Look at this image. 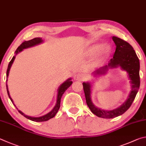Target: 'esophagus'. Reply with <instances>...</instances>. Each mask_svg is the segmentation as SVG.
<instances>
[{"label":"esophagus","mask_w":146,"mask_h":146,"mask_svg":"<svg viewBox=\"0 0 146 146\" xmlns=\"http://www.w3.org/2000/svg\"><path fill=\"white\" fill-rule=\"evenodd\" d=\"M84 78H85L83 74H78L74 76V80L76 81H83Z\"/></svg>","instance_id":"esophagus-1"}]
</instances>
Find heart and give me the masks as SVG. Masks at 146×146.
I'll return each mask as SVG.
<instances>
[{
    "label": "heart",
    "mask_w": 146,
    "mask_h": 146,
    "mask_svg": "<svg viewBox=\"0 0 146 146\" xmlns=\"http://www.w3.org/2000/svg\"><path fill=\"white\" fill-rule=\"evenodd\" d=\"M99 46L98 45H94L91 46L89 48L88 53L90 54H94V53L96 52V51L99 49ZM111 48L108 45H103L99 48V54L100 56H106L109 54V53L110 52Z\"/></svg>",
    "instance_id": "obj_1"
}]
</instances>
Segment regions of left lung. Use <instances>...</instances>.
<instances>
[{
    "label": "left lung",
    "mask_w": 146,
    "mask_h": 146,
    "mask_svg": "<svg viewBox=\"0 0 146 146\" xmlns=\"http://www.w3.org/2000/svg\"><path fill=\"white\" fill-rule=\"evenodd\" d=\"M116 45V49L108 65L97 69L93 74L97 76L104 75L108 68H114L121 66L122 70L128 74L131 85V90L126 101L118 108L112 110H104L96 107L91 99V85L88 82L83 83L86 104L91 111L96 116L104 119H112L118 117L126 112L133 102L140 87V62L136 52L132 46L126 41L117 36L112 37Z\"/></svg>",
    "instance_id": "8db88e82"
}]
</instances>
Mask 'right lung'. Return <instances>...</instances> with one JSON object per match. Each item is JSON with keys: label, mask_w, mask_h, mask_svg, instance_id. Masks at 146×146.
I'll return each mask as SVG.
<instances>
[{"label": "right lung", "mask_w": 146, "mask_h": 146, "mask_svg": "<svg viewBox=\"0 0 146 146\" xmlns=\"http://www.w3.org/2000/svg\"><path fill=\"white\" fill-rule=\"evenodd\" d=\"M42 42H43V40L42 39V38H33V39L29 40V41H24V42L22 43V44L17 48V49L16 50V51H15V56H16L17 54H19L20 52H21V51L23 50V49H24V48H29V47H33V46L40 44V43H42ZM15 56H14L13 57V58L11 59V60L10 61V62H9V65H8V67H7V72H6V77H7L6 82L7 81V78H8V76H9L10 68H11L12 64H13V61H14L15 59ZM72 81H71V78H69L60 86V87H59L58 89L57 101H56V105H55L54 107V108L52 110H51L49 112V113H47L46 115H43L42 117H33L28 116V115H25L21 111L19 110V113L21 115H22L23 116H24L25 118H27L28 119L31 120V121H35V122L47 121H48V120L53 118V117L56 115V114L57 113V112L58 111L59 109H60L61 97H62L64 92H65L66 90V89H67L69 87V86H70L72 85ZM6 88H7V94H8V96H9V99H10V100L11 101L13 104H14L15 107H16V106H15V104L13 103V99H11V96H10V95H9V90H8V87H7V83H6Z\"/></svg>", "instance_id": "add662e5"}]
</instances>
